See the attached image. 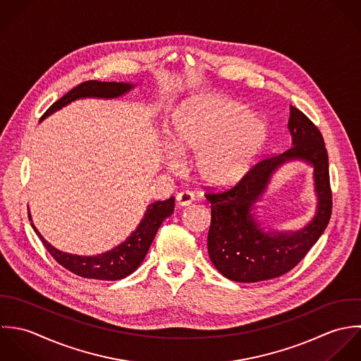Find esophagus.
Here are the masks:
<instances>
[{
    "instance_id": "esophagus-1",
    "label": "esophagus",
    "mask_w": 361,
    "mask_h": 361,
    "mask_svg": "<svg viewBox=\"0 0 361 361\" xmlns=\"http://www.w3.org/2000/svg\"><path fill=\"white\" fill-rule=\"evenodd\" d=\"M176 198L180 207H188L194 201V194L191 191H181L177 194Z\"/></svg>"
}]
</instances>
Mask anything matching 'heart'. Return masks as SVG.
<instances>
[{
	"mask_svg": "<svg viewBox=\"0 0 361 361\" xmlns=\"http://www.w3.org/2000/svg\"><path fill=\"white\" fill-rule=\"evenodd\" d=\"M169 140L178 154L197 153V171L207 184L227 187L254 161L265 126L231 99L205 96L174 113Z\"/></svg>",
	"mask_w": 361,
	"mask_h": 361,
	"instance_id": "b5f03b06",
	"label": "heart"
}]
</instances>
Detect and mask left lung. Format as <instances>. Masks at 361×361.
Instances as JSON below:
<instances>
[{
    "label": "left lung",
    "instance_id": "obj_1",
    "mask_svg": "<svg viewBox=\"0 0 361 361\" xmlns=\"http://www.w3.org/2000/svg\"><path fill=\"white\" fill-rule=\"evenodd\" d=\"M288 130L293 145L283 153L258 160L230 188L207 187L211 202L208 252L217 271L230 281L252 283L291 271L318 241L332 215L328 152L318 127L297 107L290 106ZM300 158L314 166L319 212L297 233H264L250 212L270 174L286 159Z\"/></svg>",
    "mask_w": 361,
    "mask_h": 361
}]
</instances>
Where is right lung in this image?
Here are the masks:
<instances>
[{"label": "right lung", "mask_w": 361, "mask_h": 361, "mask_svg": "<svg viewBox=\"0 0 361 361\" xmlns=\"http://www.w3.org/2000/svg\"><path fill=\"white\" fill-rule=\"evenodd\" d=\"M133 87L131 83L124 82H100V80H86L75 86L68 93H66L61 99L53 103L40 120L46 118L51 113L64 107L80 97H117L123 93L128 92ZM174 211V197L166 201H157L147 207L145 216L137 230L118 247L107 251L104 254L96 257H79L59 251L51 244H49L37 228L32 224L33 230L42 240L46 250L50 255L66 269L75 275L86 279H97V281H118L128 275H131L144 261L145 255L160 227L163 220L170 216ZM29 220L30 219V215Z\"/></svg>", "instance_id": "right-lung-1"}]
</instances>
